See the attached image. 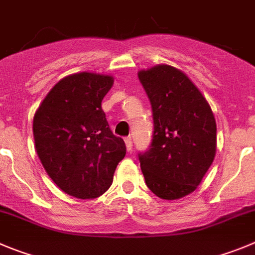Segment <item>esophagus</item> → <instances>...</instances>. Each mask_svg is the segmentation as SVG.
I'll return each instance as SVG.
<instances>
[{"mask_svg": "<svg viewBox=\"0 0 255 255\" xmlns=\"http://www.w3.org/2000/svg\"><path fill=\"white\" fill-rule=\"evenodd\" d=\"M125 144H126V149H128V150H131L132 149V140H131V137H125Z\"/></svg>", "mask_w": 255, "mask_h": 255, "instance_id": "34e87169", "label": "esophagus"}]
</instances>
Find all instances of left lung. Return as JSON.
Returning a JSON list of instances; mask_svg holds the SVG:
<instances>
[{
	"mask_svg": "<svg viewBox=\"0 0 255 255\" xmlns=\"http://www.w3.org/2000/svg\"><path fill=\"white\" fill-rule=\"evenodd\" d=\"M139 81L151 105L153 139L137 154L149 190L164 200L193 192L216 151L211 107L191 79L170 65L140 71Z\"/></svg>",
	"mask_w": 255,
	"mask_h": 255,
	"instance_id": "obj_1",
	"label": "left lung"
}]
</instances>
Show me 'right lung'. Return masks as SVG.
I'll list each match as a JSON object with an SVG mask.
<instances>
[{"instance_id": "add662e5", "label": "right lung", "mask_w": 255, "mask_h": 255, "mask_svg": "<svg viewBox=\"0 0 255 255\" xmlns=\"http://www.w3.org/2000/svg\"><path fill=\"white\" fill-rule=\"evenodd\" d=\"M114 79L77 73L59 81L35 112V148L46 173L77 198L106 192L126 146L110 129L101 102Z\"/></svg>"}]
</instances>
